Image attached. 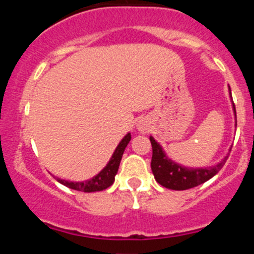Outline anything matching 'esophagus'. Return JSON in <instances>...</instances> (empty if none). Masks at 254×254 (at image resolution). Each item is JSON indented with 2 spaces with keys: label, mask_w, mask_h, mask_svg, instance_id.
<instances>
[{
  "label": "esophagus",
  "mask_w": 254,
  "mask_h": 254,
  "mask_svg": "<svg viewBox=\"0 0 254 254\" xmlns=\"http://www.w3.org/2000/svg\"><path fill=\"white\" fill-rule=\"evenodd\" d=\"M136 127H137V130H138L141 133H148V132H149V130H150L149 129V124H148V122L143 118L139 119Z\"/></svg>",
  "instance_id": "obj_1"
}]
</instances>
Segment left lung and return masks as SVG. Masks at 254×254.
<instances>
[{
	"mask_svg": "<svg viewBox=\"0 0 254 254\" xmlns=\"http://www.w3.org/2000/svg\"><path fill=\"white\" fill-rule=\"evenodd\" d=\"M229 95L230 99H232L230 87ZM232 104L235 119H237V112H235V105L233 103V99ZM149 139L151 142V147H153V156H151L150 166L154 178L160 185H162L166 189H171V190H188V189H192L194 186L208 182L215 174L218 173V171L223 167V165L227 161V157H228L226 156L222 161H220L215 166H210V167H185V166L177 164L176 161H173L166 155L165 150L154 139L153 136H150Z\"/></svg>",
	"mask_w": 254,
	"mask_h": 254,
	"instance_id": "8db88e82",
	"label": "left lung"
}]
</instances>
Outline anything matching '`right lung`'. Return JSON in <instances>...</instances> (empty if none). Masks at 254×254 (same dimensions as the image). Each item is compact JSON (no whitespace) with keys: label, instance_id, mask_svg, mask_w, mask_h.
Masks as SVG:
<instances>
[{"label":"right lung","instance_id":"obj_1","mask_svg":"<svg viewBox=\"0 0 254 254\" xmlns=\"http://www.w3.org/2000/svg\"><path fill=\"white\" fill-rule=\"evenodd\" d=\"M131 139V133L127 132L124 136V138L119 142V144L116 148V150L113 151L112 156H111L110 161L107 162V165L101 170L95 177L90 178L88 180H84V182H69V180L61 179V178H56L57 182L61 183L62 185L66 186V188L72 189V190L76 191H82V192H97V191H103L105 189L110 188L115 182V177L117 174L119 164H121L122 156L127 148V145L129 144Z\"/></svg>","mask_w":254,"mask_h":254}]
</instances>
